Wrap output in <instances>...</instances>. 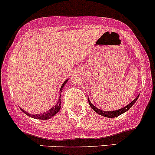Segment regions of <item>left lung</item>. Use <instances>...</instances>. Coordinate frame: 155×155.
Segmentation results:
<instances>
[{
  "instance_id": "obj_1",
  "label": "left lung",
  "mask_w": 155,
  "mask_h": 155,
  "mask_svg": "<svg viewBox=\"0 0 155 155\" xmlns=\"http://www.w3.org/2000/svg\"><path fill=\"white\" fill-rule=\"evenodd\" d=\"M139 98V96H137V98H135V99L133 101L130 102L129 104H127V106L125 107L121 108V109L117 110H114V111H103V110H101L98 109V108L95 107L94 105H92V104L91 103L90 101H89V100H88V101H89V105H90L91 107H92V109H93L94 110H95L97 113H98V114L101 115V116H105V117L114 118V117H117V116H119V115L122 114L123 113H125L127 110H128L130 109V108L131 107L133 106L134 104V103L137 101V98Z\"/></svg>"
}]
</instances>
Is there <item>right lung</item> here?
I'll return each mask as SVG.
<instances>
[{"mask_svg": "<svg viewBox=\"0 0 155 155\" xmlns=\"http://www.w3.org/2000/svg\"><path fill=\"white\" fill-rule=\"evenodd\" d=\"M67 81H68V80H66V81H65L64 83L63 84V85L61 86V88H60V91H62V89H63V87H64L65 85H66V84L67 83ZM60 108H61V101H60V100H59L58 102L57 103V104L55 105V106L51 108L49 110L46 111V112L43 113H39V114H36V115H33V114H30V113H27L26 111H25L24 110L21 109V111H23V113H25V114L27 115V116H30V117L32 118H34V119H50L51 117H53L54 115L56 114V113H57L59 112V110H60Z\"/></svg>", "mask_w": 155, "mask_h": 155, "instance_id": "obj_1", "label": "right lung"}]
</instances>
